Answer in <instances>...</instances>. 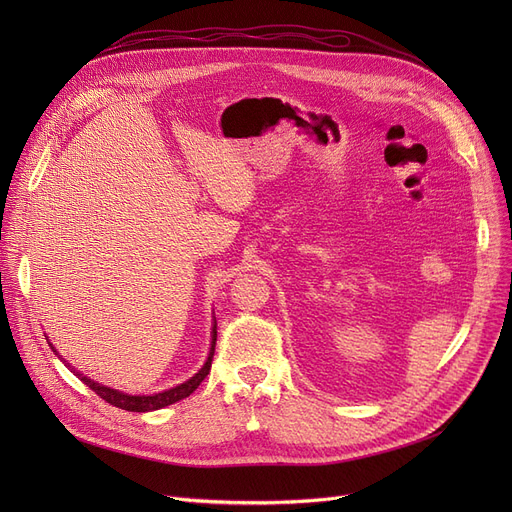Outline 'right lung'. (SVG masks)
<instances>
[{
  "label": "right lung",
  "mask_w": 512,
  "mask_h": 512,
  "mask_svg": "<svg viewBox=\"0 0 512 512\" xmlns=\"http://www.w3.org/2000/svg\"><path fill=\"white\" fill-rule=\"evenodd\" d=\"M215 338H218V332H215V326H213V336H211V351H209V357L205 361V365L201 367L199 373H195L191 380L176 386V388H170L166 392H159V394H153V396H128V394H122L118 390H112V388H105V386H99L97 382L89 380L87 375L78 373L76 375L80 380H83L97 396H101L105 402H110V405L118 407V409H124V411H134V413H147V411H157V409H164L168 405H174V402L191 396L199 384L207 378V373L211 369V361H213V353H215ZM51 346V344H49ZM53 348V346H51ZM56 353V351H53ZM66 363V361H64ZM70 367V365H68Z\"/></svg>",
  "instance_id": "right-lung-1"
}]
</instances>
